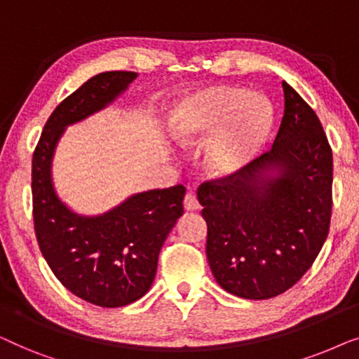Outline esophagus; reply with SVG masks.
<instances>
[{
  "instance_id": "esophagus-1",
  "label": "esophagus",
  "mask_w": 359,
  "mask_h": 359,
  "mask_svg": "<svg viewBox=\"0 0 359 359\" xmlns=\"http://www.w3.org/2000/svg\"><path fill=\"white\" fill-rule=\"evenodd\" d=\"M184 209L186 210H198L199 209L198 198H196L194 193H188L184 196Z\"/></svg>"
}]
</instances>
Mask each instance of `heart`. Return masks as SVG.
I'll use <instances>...</instances> for the list:
<instances>
[{
    "mask_svg": "<svg viewBox=\"0 0 359 359\" xmlns=\"http://www.w3.org/2000/svg\"><path fill=\"white\" fill-rule=\"evenodd\" d=\"M273 107L264 97L233 85L191 93L175 106L168 129L181 147L205 144L204 168L212 178H230L247 168L271 135Z\"/></svg>",
    "mask_w": 359,
    "mask_h": 359,
    "instance_id": "b5f03b06",
    "label": "heart"
}]
</instances>
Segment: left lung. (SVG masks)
<instances>
[{"label": "left lung", "instance_id": "1", "mask_svg": "<svg viewBox=\"0 0 359 359\" xmlns=\"http://www.w3.org/2000/svg\"><path fill=\"white\" fill-rule=\"evenodd\" d=\"M283 91L284 116L271 150L198 189L210 271L225 291L253 301L292 287L330 229L332 149L312 107L286 81Z\"/></svg>", "mask_w": 359, "mask_h": 359}]
</instances>
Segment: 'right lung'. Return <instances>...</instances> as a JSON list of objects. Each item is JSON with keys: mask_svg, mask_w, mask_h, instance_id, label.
Masks as SVG:
<instances>
[{"mask_svg": "<svg viewBox=\"0 0 359 359\" xmlns=\"http://www.w3.org/2000/svg\"><path fill=\"white\" fill-rule=\"evenodd\" d=\"M135 78L104 72L83 83L48 117L32 156L34 229L43 258L68 291L100 307L127 306L149 292L186 189H150L104 214L81 215L57 196L52 160L68 126L112 104Z\"/></svg>", "mask_w": 359, "mask_h": 359, "instance_id": "obj_1", "label": "right lung"}]
</instances>
